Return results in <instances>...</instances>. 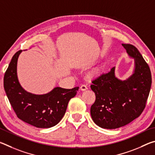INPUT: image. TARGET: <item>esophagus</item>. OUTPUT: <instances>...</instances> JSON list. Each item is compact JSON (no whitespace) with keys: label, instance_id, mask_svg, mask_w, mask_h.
<instances>
[{"label":"esophagus","instance_id":"1","mask_svg":"<svg viewBox=\"0 0 155 155\" xmlns=\"http://www.w3.org/2000/svg\"><path fill=\"white\" fill-rule=\"evenodd\" d=\"M80 89H81V90H82V91H85L87 90V85H85V84H83V85H81Z\"/></svg>","mask_w":155,"mask_h":155}]
</instances>
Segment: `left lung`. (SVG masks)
<instances>
[{
    "label": "left lung",
    "instance_id": "8db88e82",
    "mask_svg": "<svg viewBox=\"0 0 155 155\" xmlns=\"http://www.w3.org/2000/svg\"><path fill=\"white\" fill-rule=\"evenodd\" d=\"M122 46L135 58L133 74L126 81H120L115 77L114 67L93 79L90 85L96 95L90 109L91 118L98 127L107 129L124 127L140 116L151 87L150 70L142 55L132 44Z\"/></svg>",
    "mask_w": 155,
    "mask_h": 155
}]
</instances>
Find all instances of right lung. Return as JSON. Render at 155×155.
I'll return each instance as SVG.
<instances>
[{"instance_id":"right-lung-1","label":"right lung","mask_w":155,"mask_h":155,"mask_svg":"<svg viewBox=\"0 0 155 155\" xmlns=\"http://www.w3.org/2000/svg\"><path fill=\"white\" fill-rule=\"evenodd\" d=\"M13 56L4 76V88L18 118L37 128H51L61 121L70 100L74 97L78 87L72 89L55 87L51 92L35 95L21 87L17 77V61L21 52Z\"/></svg>"}]
</instances>
